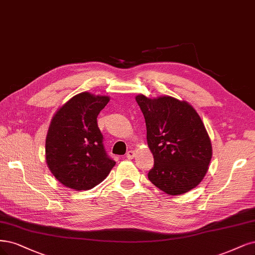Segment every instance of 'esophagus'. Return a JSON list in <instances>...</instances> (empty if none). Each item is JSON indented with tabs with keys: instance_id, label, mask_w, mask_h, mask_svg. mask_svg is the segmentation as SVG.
Returning a JSON list of instances; mask_svg holds the SVG:
<instances>
[{
	"instance_id": "esophagus-1",
	"label": "esophagus",
	"mask_w": 255,
	"mask_h": 255,
	"mask_svg": "<svg viewBox=\"0 0 255 255\" xmlns=\"http://www.w3.org/2000/svg\"><path fill=\"white\" fill-rule=\"evenodd\" d=\"M135 157V152L133 150H129L128 153H127V158H128V159H133V158Z\"/></svg>"
}]
</instances>
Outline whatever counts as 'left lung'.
<instances>
[{"label": "left lung", "instance_id": "obj_1", "mask_svg": "<svg viewBox=\"0 0 255 255\" xmlns=\"http://www.w3.org/2000/svg\"><path fill=\"white\" fill-rule=\"evenodd\" d=\"M146 126V141L154 157L147 177L169 195L196 188L208 172L212 144L195 109L171 96H136Z\"/></svg>", "mask_w": 255, "mask_h": 255}]
</instances>
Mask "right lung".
<instances>
[{
    "instance_id": "1",
    "label": "right lung",
    "mask_w": 255,
    "mask_h": 255,
    "mask_svg": "<svg viewBox=\"0 0 255 255\" xmlns=\"http://www.w3.org/2000/svg\"><path fill=\"white\" fill-rule=\"evenodd\" d=\"M109 101V96L80 93L60 107L50 121L46 163L55 178L69 189H93L116 164L105 153L97 125L98 114Z\"/></svg>"
}]
</instances>
